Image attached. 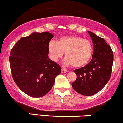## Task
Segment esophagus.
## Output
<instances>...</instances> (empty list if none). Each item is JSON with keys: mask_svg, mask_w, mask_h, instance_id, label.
<instances>
[{"mask_svg": "<svg viewBox=\"0 0 123 123\" xmlns=\"http://www.w3.org/2000/svg\"><path fill=\"white\" fill-rule=\"evenodd\" d=\"M67 70H66V69H63V68H62L61 69V72H62V73H66V72H67Z\"/></svg>", "mask_w": 123, "mask_h": 123, "instance_id": "1", "label": "esophagus"}]
</instances>
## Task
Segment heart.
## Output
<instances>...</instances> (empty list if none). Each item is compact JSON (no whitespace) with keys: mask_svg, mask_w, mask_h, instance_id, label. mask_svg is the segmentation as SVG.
<instances>
[{"mask_svg":"<svg viewBox=\"0 0 123 123\" xmlns=\"http://www.w3.org/2000/svg\"><path fill=\"white\" fill-rule=\"evenodd\" d=\"M50 57L57 61L65 52V63L74 68H81L87 64L92 57V45L88 40L76 35L63 36L57 42L51 41L49 44Z\"/></svg>","mask_w":123,"mask_h":123,"instance_id":"b5f03b06","label":"heart"}]
</instances>
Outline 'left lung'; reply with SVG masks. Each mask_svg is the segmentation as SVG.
<instances>
[{
	"label": "left lung",
	"mask_w": 123,
	"mask_h": 123,
	"mask_svg": "<svg viewBox=\"0 0 123 123\" xmlns=\"http://www.w3.org/2000/svg\"><path fill=\"white\" fill-rule=\"evenodd\" d=\"M88 33L94 45V54L90 63L74 70L77 79L72 86L81 95L91 96L101 91L111 78L113 53L104 39L90 31Z\"/></svg>",
	"instance_id": "left-lung-1"
}]
</instances>
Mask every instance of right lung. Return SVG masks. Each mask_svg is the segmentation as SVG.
Returning <instances> with one entry per match:
<instances>
[{
	"label": "right lung",
	"instance_id": "add662e5",
	"mask_svg": "<svg viewBox=\"0 0 123 123\" xmlns=\"http://www.w3.org/2000/svg\"><path fill=\"white\" fill-rule=\"evenodd\" d=\"M53 35L33 32L22 37L11 50L10 64L14 81L21 91L35 98L52 88L61 67L49 58V44Z\"/></svg>",
	"mask_w": 123,
	"mask_h": 123
}]
</instances>
